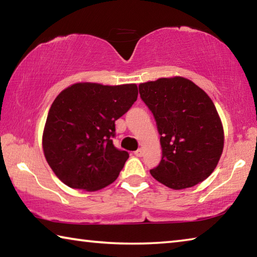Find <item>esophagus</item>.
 Wrapping results in <instances>:
<instances>
[{"label":"esophagus","mask_w":257,"mask_h":257,"mask_svg":"<svg viewBox=\"0 0 257 257\" xmlns=\"http://www.w3.org/2000/svg\"><path fill=\"white\" fill-rule=\"evenodd\" d=\"M135 155L138 156V158H141V156H143V150L139 149L137 151H135Z\"/></svg>","instance_id":"34e87169"}]
</instances>
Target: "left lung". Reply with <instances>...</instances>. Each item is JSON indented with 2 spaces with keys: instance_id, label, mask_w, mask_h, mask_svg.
<instances>
[{
  "instance_id": "1",
  "label": "left lung",
  "mask_w": 257,
  "mask_h": 257,
  "mask_svg": "<svg viewBox=\"0 0 257 257\" xmlns=\"http://www.w3.org/2000/svg\"><path fill=\"white\" fill-rule=\"evenodd\" d=\"M139 94L153 113L161 135L162 160L151 175L171 189L202 182L222 155L224 132L214 103L184 77L139 84Z\"/></svg>"
}]
</instances>
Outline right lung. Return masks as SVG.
Masks as SVG:
<instances>
[{
  "mask_svg": "<svg viewBox=\"0 0 257 257\" xmlns=\"http://www.w3.org/2000/svg\"><path fill=\"white\" fill-rule=\"evenodd\" d=\"M137 96L136 84L76 82L55 97L42 145L52 171L64 185L96 191L118 178L129 154L113 145L115 120Z\"/></svg>",
  "mask_w": 257,
  "mask_h": 257,
  "instance_id": "1",
  "label": "right lung"
}]
</instances>
